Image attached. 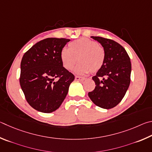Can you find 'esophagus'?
Instances as JSON below:
<instances>
[{
  "instance_id": "1",
  "label": "esophagus",
  "mask_w": 152,
  "mask_h": 152,
  "mask_svg": "<svg viewBox=\"0 0 152 152\" xmlns=\"http://www.w3.org/2000/svg\"><path fill=\"white\" fill-rule=\"evenodd\" d=\"M75 80L77 81H83L85 79V77H80V76H75Z\"/></svg>"
}]
</instances>
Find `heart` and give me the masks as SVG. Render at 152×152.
Returning <instances> with one entry per match:
<instances>
[{
    "label": "heart",
    "mask_w": 152,
    "mask_h": 152,
    "mask_svg": "<svg viewBox=\"0 0 152 152\" xmlns=\"http://www.w3.org/2000/svg\"><path fill=\"white\" fill-rule=\"evenodd\" d=\"M79 61H81L75 72L78 74L96 72L102 67L105 61L103 48L93 40L81 38L69 44V49L61 50L60 58L64 67L73 69Z\"/></svg>",
    "instance_id": "1"
}]
</instances>
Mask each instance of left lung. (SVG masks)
<instances>
[{"label":"left lung","mask_w":152,"mask_h":152,"mask_svg":"<svg viewBox=\"0 0 152 152\" xmlns=\"http://www.w3.org/2000/svg\"><path fill=\"white\" fill-rule=\"evenodd\" d=\"M91 37L103 47L105 61L92 77L96 86L88 95L94 104L109 110L120 103L129 88L131 61L126 49L118 42L100 37Z\"/></svg>","instance_id":"left-lung-1"}]
</instances>
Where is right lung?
Listing matches in <instances>:
<instances>
[{
    "label": "right lung",
    "mask_w": 152,
    "mask_h": 152,
    "mask_svg": "<svg viewBox=\"0 0 152 152\" xmlns=\"http://www.w3.org/2000/svg\"><path fill=\"white\" fill-rule=\"evenodd\" d=\"M70 41L47 38L34 45L20 63V85L26 101L34 110L51 113L62 104L75 76L63 66L60 53Z\"/></svg>",
    "instance_id": "right-lung-1"
}]
</instances>
